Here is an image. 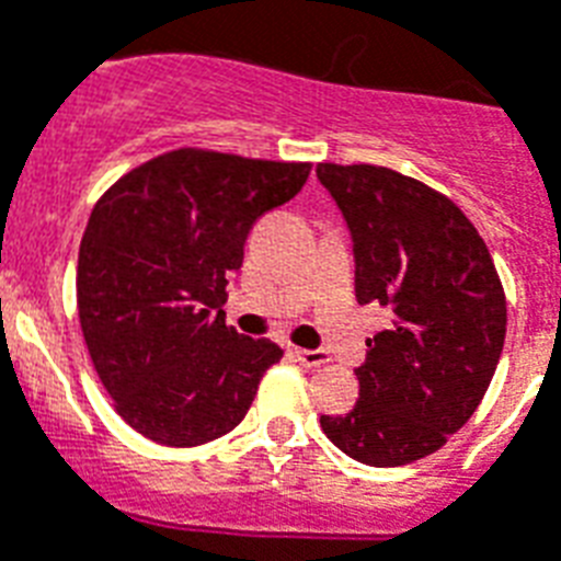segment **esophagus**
<instances>
[{"instance_id":"esophagus-1","label":"esophagus","mask_w":561,"mask_h":561,"mask_svg":"<svg viewBox=\"0 0 561 561\" xmlns=\"http://www.w3.org/2000/svg\"><path fill=\"white\" fill-rule=\"evenodd\" d=\"M291 355L304 367H323V364H330V353L327 350H291Z\"/></svg>"}]
</instances>
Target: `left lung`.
<instances>
[{
	"instance_id": "obj_1",
	"label": "left lung",
	"mask_w": 561,
	"mask_h": 561,
	"mask_svg": "<svg viewBox=\"0 0 561 561\" xmlns=\"http://www.w3.org/2000/svg\"><path fill=\"white\" fill-rule=\"evenodd\" d=\"M314 171L353 238L355 298L390 314L355 369L358 404L321 427L360 465H410L444 447L488 392L507 332L502 280L444 194L381 165Z\"/></svg>"
}]
</instances>
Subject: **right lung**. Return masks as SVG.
<instances>
[{"label": "right lung", "mask_w": 561, "mask_h": 561, "mask_svg": "<svg viewBox=\"0 0 561 561\" xmlns=\"http://www.w3.org/2000/svg\"><path fill=\"white\" fill-rule=\"evenodd\" d=\"M309 163L178 148L119 178L80 243L77 307L117 413L165 447L234 430L284 358L226 327V284L249 229L304 188Z\"/></svg>", "instance_id": "right-lung-1"}]
</instances>
